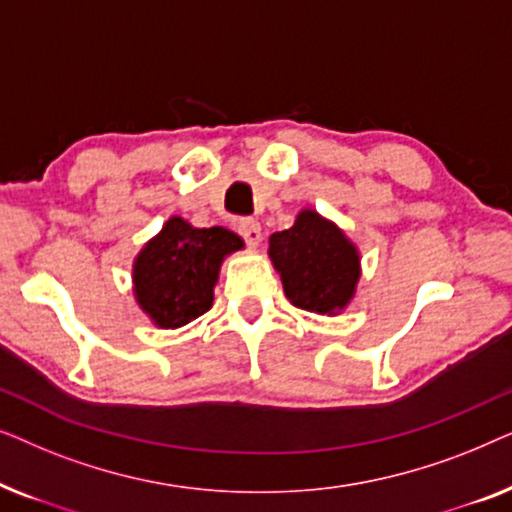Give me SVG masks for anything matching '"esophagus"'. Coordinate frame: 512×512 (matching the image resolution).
<instances>
[{
  "instance_id": "1",
  "label": "esophagus",
  "mask_w": 512,
  "mask_h": 512,
  "mask_svg": "<svg viewBox=\"0 0 512 512\" xmlns=\"http://www.w3.org/2000/svg\"><path fill=\"white\" fill-rule=\"evenodd\" d=\"M237 233L244 237V242L251 244V247H256L258 242H261V226H258L256 219H251V216H242L240 221H237Z\"/></svg>"
}]
</instances>
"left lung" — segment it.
Wrapping results in <instances>:
<instances>
[{"instance_id": "left-lung-1", "label": "left lung", "mask_w": 512, "mask_h": 512, "mask_svg": "<svg viewBox=\"0 0 512 512\" xmlns=\"http://www.w3.org/2000/svg\"><path fill=\"white\" fill-rule=\"evenodd\" d=\"M270 258L282 275L286 298L300 310L333 314L354 296L359 254L342 230L312 209L270 237Z\"/></svg>"}]
</instances>
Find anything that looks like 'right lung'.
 I'll return each instance as SVG.
<instances>
[{
	"label": "right lung",
	"instance_id": "right-lung-1",
	"mask_svg": "<svg viewBox=\"0 0 512 512\" xmlns=\"http://www.w3.org/2000/svg\"><path fill=\"white\" fill-rule=\"evenodd\" d=\"M242 249L226 228H193L179 216L165 223L135 263V296L160 328H179L212 307L223 256Z\"/></svg>",
	"mask_w": 512,
	"mask_h": 512
}]
</instances>
